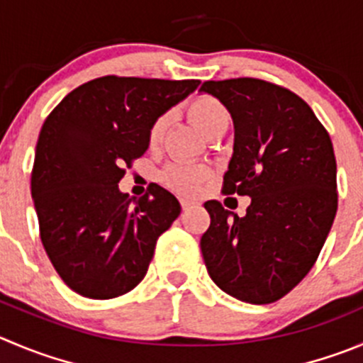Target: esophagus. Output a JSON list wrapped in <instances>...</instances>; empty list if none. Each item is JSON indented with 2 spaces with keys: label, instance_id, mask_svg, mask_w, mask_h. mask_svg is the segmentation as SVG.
Masks as SVG:
<instances>
[{
  "label": "esophagus",
  "instance_id": "1",
  "mask_svg": "<svg viewBox=\"0 0 363 363\" xmlns=\"http://www.w3.org/2000/svg\"><path fill=\"white\" fill-rule=\"evenodd\" d=\"M192 205H194V201H191V199H182V208L184 210H189Z\"/></svg>",
  "mask_w": 363,
  "mask_h": 363
}]
</instances>
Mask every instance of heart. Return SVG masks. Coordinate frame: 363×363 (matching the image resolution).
I'll return each mask as SVG.
<instances>
[{
    "label": "heart",
    "mask_w": 363,
    "mask_h": 363,
    "mask_svg": "<svg viewBox=\"0 0 363 363\" xmlns=\"http://www.w3.org/2000/svg\"><path fill=\"white\" fill-rule=\"evenodd\" d=\"M187 116L198 126L199 132L208 137V139L216 135L217 132H220V130H226L228 121H230L226 108L216 98L206 94H199L189 101ZM165 126H167V117H158L155 121L150 130L151 144L160 143ZM208 176L210 169L201 164H172L162 172V179L169 187L176 189L179 192H187V194L198 191L199 185L205 179H208Z\"/></svg>",
    "instance_id": "obj_1"
}]
</instances>
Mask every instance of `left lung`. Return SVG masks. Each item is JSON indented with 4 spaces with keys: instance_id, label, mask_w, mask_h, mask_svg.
<instances>
[{
    "instance_id": "left-lung-1",
    "label": "left lung",
    "mask_w": 363,
    "mask_h": 363,
    "mask_svg": "<svg viewBox=\"0 0 363 363\" xmlns=\"http://www.w3.org/2000/svg\"><path fill=\"white\" fill-rule=\"evenodd\" d=\"M233 119L224 194L250 196L246 216L206 201L201 237L217 287L251 305L281 299L308 274L337 213V162L323 124L299 96L257 78L205 82Z\"/></svg>"
}]
</instances>
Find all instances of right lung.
<instances>
[{
  "mask_svg": "<svg viewBox=\"0 0 363 363\" xmlns=\"http://www.w3.org/2000/svg\"><path fill=\"white\" fill-rule=\"evenodd\" d=\"M198 85L103 76L69 92L44 121L32 198L44 250L76 294L112 299L146 276L182 206L157 184L139 199L121 192L123 167L146 153L155 121Z\"/></svg>",
  "mask_w": 363,
  "mask_h": 363,
  "instance_id": "add662e5",
  "label": "right lung"
}]
</instances>
